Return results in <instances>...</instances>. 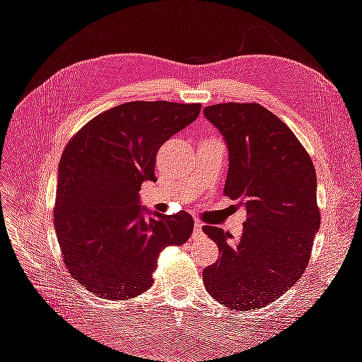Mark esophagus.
Segmentation results:
<instances>
[{
	"instance_id": "obj_1",
	"label": "esophagus",
	"mask_w": 362,
	"mask_h": 362,
	"mask_svg": "<svg viewBox=\"0 0 362 362\" xmlns=\"http://www.w3.org/2000/svg\"><path fill=\"white\" fill-rule=\"evenodd\" d=\"M204 233H202V223L199 221H194V228H193V237L198 238V237H202Z\"/></svg>"
}]
</instances>
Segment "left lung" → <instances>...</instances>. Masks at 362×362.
Wrapping results in <instances>:
<instances>
[{
  "label": "left lung",
  "instance_id": "8db88e82",
  "mask_svg": "<svg viewBox=\"0 0 362 362\" xmlns=\"http://www.w3.org/2000/svg\"><path fill=\"white\" fill-rule=\"evenodd\" d=\"M204 116L228 146L223 192L247 214L237 242L222 228H202L221 250L202 272L204 286L231 310L264 308L308 266L320 226L313 161L293 131L259 104H216Z\"/></svg>",
  "mask_w": 362,
  "mask_h": 362
}]
</instances>
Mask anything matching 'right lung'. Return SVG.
Wrapping results in <instances>:
<instances>
[{"instance_id": "obj_1", "label": "right lung", "mask_w": 362, "mask_h": 362, "mask_svg": "<svg viewBox=\"0 0 362 362\" xmlns=\"http://www.w3.org/2000/svg\"><path fill=\"white\" fill-rule=\"evenodd\" d=\"M199 112L201 104L125 103L93 117L64 148L54 225L64 264L84 288L112 300L136 298L154 282L160 252L190 238L189 213H151L139 192L156 180L160 146Z\"/></svg>"}]
</instances>
